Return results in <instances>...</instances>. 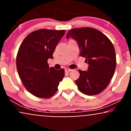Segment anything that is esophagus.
Instances as JSON below:
<instances>
[{"label":"esophagus","instance_id":"obj_1","mask_svg":"<svg viewBox=\"0 0 131 131\" xmlns=\"http://www.w3.org/2000/svg\"><path fill=\"white\" fill-rule=\"evenodd\" d=\"M64 70H65V72H70V71H71L73 70L68 68H67L64 69Z\"/></svg>","mask_w":131,"mask_h":131}]
</instances>
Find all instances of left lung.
Returning <instances> with one entry per match:
<instances>
[{
    "label": "left lung",
    "instance_id": "1",
    "mask_svg": "<svg viewBox=\"0 0 131 131\" xmlns=\"http://www.w3.org/2000/svg\"><path fill=\"white\" fill-rule=\"evenodd\" d=\"M74 39L80 50V55L85 58L88 70L79 72L76 80L78 89L88 95L100 94L109 84L116 66L115 50L111 40L104 34L92 28L71 29L67 38Z\"/></svg>",
    "mask_w": 131,
    "mask_h": 131
}]
</instances>
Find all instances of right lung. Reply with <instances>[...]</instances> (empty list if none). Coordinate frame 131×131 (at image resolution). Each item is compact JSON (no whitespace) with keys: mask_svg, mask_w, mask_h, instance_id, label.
I'll use <instances>...</instances> for the list:
<instances>
[{"mask_svg":"<svg viewBox=\"0 0 131 131\" xmlns=\"http://www.w3.org/2000/svg\"><path fill=\"white\" fill-rule=\"evenodd\" d=\"M64 30L39 29L28 34L19 46L16 63L19 76L31 94L39 98L52 97L64 76V70L49 68L47 60Z\"/></svg>","mask_w":131,"mask_h":131,"instance_id":"obj_1","label":"right lung"}]
</instances>
